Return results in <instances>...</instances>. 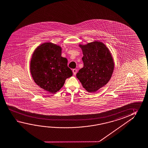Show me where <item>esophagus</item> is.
Wrapping results in <instances>:
<instances>
[{
	"mask_svg": "<svg viewBox=\"0 0 148 148\" xmlns=\"http://www.w3.org/2000/svg\"><path fill=\"white\" fill-rule=\"evenodd\" d=\"M73 73L74 75H76V73H77V70H76V69H73Z\"/></svg>",
	"mask_w": 148,
	"mask_h": 148,
	"instance_id": "1",
	"label": "esophagus"
}]
</instances>
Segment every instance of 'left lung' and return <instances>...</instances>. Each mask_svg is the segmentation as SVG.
<instances>
[{"label":"left lung","instance_id":"left-lung-1","mask_svg":"<svg viewBox=\"0 0 148 148\" xmlns=\"http://www.w3.org/2000/svg\"><path fill=\"white\" fill-rule=\"evenodd\" d=\"M83 53L84 67L76 77L88 92H95L104 86L112 77L114 62L109 49L101 42L79 44Z\"/></svg>","mask_w":148,"mask_h":148}]
</instances>
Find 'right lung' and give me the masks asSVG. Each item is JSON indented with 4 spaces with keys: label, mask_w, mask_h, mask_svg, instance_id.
<instances>
[{
    "label": "right lung",
    "mask_w": 148,
    "mask_h": 148,
    "mask_svg": "<svg viewBox=\"0 0 148 148\" xmlns=\"http://www.w3.org/2000/svg\"><path fill=\"white\" fill-rule=\"evenodd\" d=\"M61 51L60 46L45 42L36 47L30 61V72L34 82L51 93L58 91L66 79L73 75L67 65V59L61 57Z\"/></svg>",
    "instance_id": "right-lung-1"
}]
</instances>
